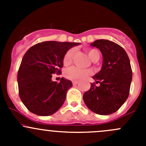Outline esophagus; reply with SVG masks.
Here are the masks:
<instances>
[{"instance_id":"1","label":"esophagus","mask_w":146,"mask_h":146,"mask_svg":"<svg viewBox=\"0 0 146 146\" xmlns=\"http://www.w3.org/2000/svg\"><path fill=\"white\" fill-rule=\"evenodd\" d=\"M72 83H73V85H77V84L78 83V80H73V81H72Z\"/></svg>"}]
</instances>
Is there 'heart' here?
<instances>
[{
    "label": "heart",
    "mask_w": 146,
    "mask_h": 146,
    "mask_svg": "<svg viewBox=\"0 0 146 146\" xmlns=\"http://www.w3.org/2000/svg\"><path fill=\"white\" fill-rule=\"evenodd\" d=\"M86 51L90 58L92 61L99 60L100 57V53L98 50L95 48H89V49H87ZM73 54H74L73 49H69L66 51L63 58V64L64 66H68L69 64H71L73 61ZM91 73L92 72L88 69H81L76 66H71L65 70L64 76L66 78L70 79V80H78L88 77V76L91 75Z\"/></svg>",
    "instance_id": "b5f03b06"
}]
</instances>
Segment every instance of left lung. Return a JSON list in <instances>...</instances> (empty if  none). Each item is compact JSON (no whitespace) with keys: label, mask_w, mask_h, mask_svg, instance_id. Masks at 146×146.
<instances>
[{"label":"left lung","mask_w":146,"mask_h":146,"mask_svg":"<svg viewBox=\"0 0 146 146\" xmlns=\"http://www.w3.org/2000/svg\"><path fill=\"white\" fill-rule=\"evenodd\" d=\"M92 46L100 50L103 64L100 71L92 78L89 90L83 95L87 107L95 114L109 115L114 113L127 100L132 80L129 56L121 46L106 39H98Z\"/></svg>","instance_id":"obj_1"}]
</instances>
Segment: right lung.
I'll return each instance as SVG.
<instances>
[{
  "label": "right lung",
  "mask_w": 146,
  "mask_h": 146,
  "mask_svg": "<svg viewBox=\"0 0 146 146\" xmlns=\"http://www.w3.org/2000/svg\"><path fill=\"white\" fill-rule=\"evenodd\" d=\"M78 44L44 42L34 45L25 54L17 73V83L20 99L29 111L50 116L61 108L72 82L64 78L60 82L52 81L51 78L53 74L61 73L66 51Z\"/></svg>",
  "instance_id": "add662e5"
}]
</instances>
